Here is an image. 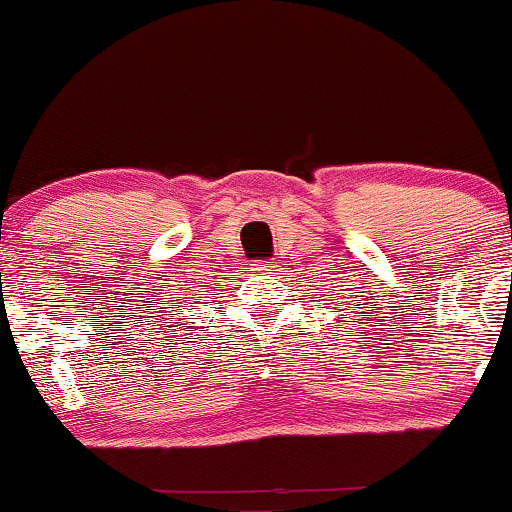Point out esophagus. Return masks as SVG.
Masks as SVG:
<instances>
[{
    "label": "esophagus",
    "mask_w": 512,
    "mask_h": 512,
    "mask_svg": "<svg viewBox=\"0 0 512 512\" xmlns=\"http://www.w3.org/2000/svg\"><path fill=\"white\" fill-rule=\"evenodd\" d=\"M250 272H269V264H264V262L250 264Z\"/></svg>",
    "instance_id": "esophagus-1"
}]
</instances>
